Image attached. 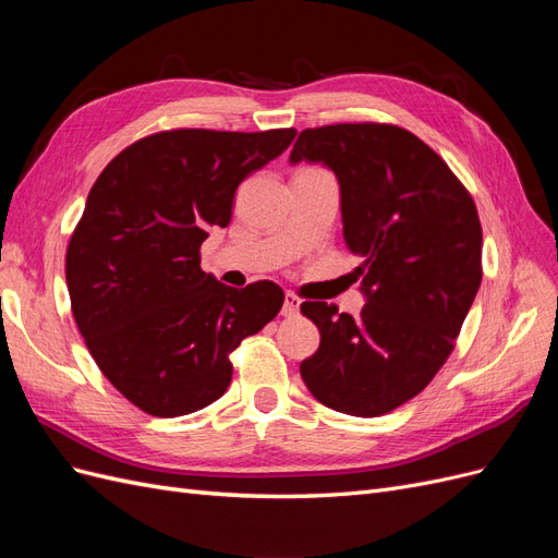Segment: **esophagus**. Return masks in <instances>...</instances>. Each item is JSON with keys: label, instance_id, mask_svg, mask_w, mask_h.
Instances as JSON below:
<instances>
[{"label": "esophagus", "instance_id": "1", "mask_svg": "<svg viewBox=\"0 0 558 558\" xmlns=\"http://www.w3.org/2000/svg\"><path fill=\"white\" fill-rule=\"evenodd\" d=\"M298 312H300V298L295 295V293H286V298H283V307H281V314L283 316H298Z\"/></svg>", "mask_w": 558, "mask_h": 558}]
</instances>
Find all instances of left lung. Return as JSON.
<instances>
[{"label": "left lung", "mask_w": 558, "mask_h": 558, "mask_svg": "<svg viewBox=\"0 0 558 558\" xmlns=\"http://www.w3.org/2000/svg\"><path fill=\"white\" fill-rule=\"evenodd\" d=\"M289 160L320 162L337 177L344 242L363 258L353 275L365 295L356 318L302 302L320 344L300 375L330 410L386 414L445 365L480 291L477 207L447 162L396 125L302 130Z\"/></svg>", "instance_id": "left-lung-1"}]
</instances>
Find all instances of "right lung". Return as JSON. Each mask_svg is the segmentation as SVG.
<instances>
[{"mask_svg": "<svg viewBox=\"0 0 558 558\" xmlns=\"http://www.w3.org/2000/svg\"><path fill=\"white\" fill-rule=\"evenodd\" d=\"M293 140V128L158 132L97 177L66 248V289L90 356L140 410L207 408L230 386V353L279 314L275 281L230 289L202 272L199 246L230 223L238 185Z\"/></svg>", "mask_w": 558, "mask_h": 558, "instance_id": "obj_1", "label": "right lung"}]
</instances>
